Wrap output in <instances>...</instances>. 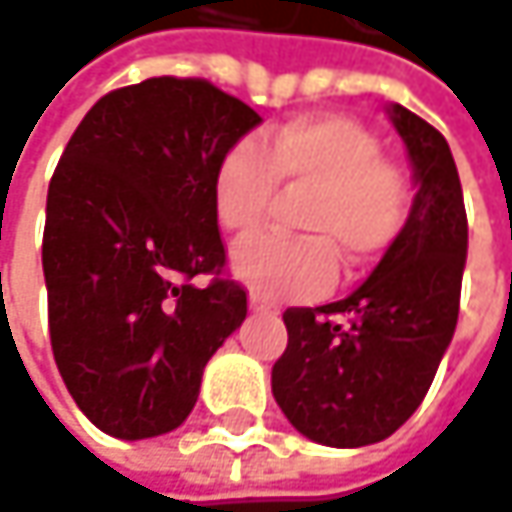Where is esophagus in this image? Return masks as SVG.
<instances>
[{
    "mask_svg": "<svg viewBox=\"0 0 512 512\" xmlns=\"http://www.w3.org/2000/svg\"><path fill=\"white\" fill-rule=\"evenodd\" d=\"M250 311H276V306L259 294H250Z\"/></svg>",
    "mask_w": 512,
    "mask_h": 512,
    "instance_id": "esophagus-1",
    "label": "esophagus"
}]
</instances>
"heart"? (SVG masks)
<instances>
[{
	"label": "heart",
	"mask_w": 512,
	"mask_h": 512,
	"mask_svg": "<svg viewBox=\"0 0 512 512\" xmlns=\"http://www.w3.org/2000/svg\"><path fill=\"white\" fill-rule=\"evenodd\" d=\"M276 186L309 192L297 227L309 236H262L241 244L233 268L256 294L314 300L338 282V259L361 271L402 238L414 212V183L384 157L382 142L349 116H300L241 139L215 165L212 203L221 227L253 236L265 227Z\"/></svg>",
	"instance_id": "obj_1"
}]
</instances>
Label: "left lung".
<instances>
[{
    "instance_id": "obj_1",
    "label": "left lung",
    "mask_w": 512,
    "mask_h": 512,
    "mask_svg": "<svg viewBox=\"0 0 512 512\" xmlns=\"http://www.w3.org/2000/svg\"><path fill=\"white\" fill-rule=\"evenodd\" d=\"M390 119L420 183L411 224L347 300L285 309L271 373L288 422L335 449L379 443L420 408L460 309L466 209L449 142L402 104Z\"/></svg>"
}]
</instances>
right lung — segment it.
<instances>
[{"instance_id": "add662e5", "label": "right lung", "mask_w": 512, "mask_h": 512, "mask_svg": "<svg viewBox=\"0 0 512 512\" xmlns=\"http://www.w3.org/2000/svg\"><path fill=\"white\" fill-rule=\"evenodd\" d=\"M259 122L203 78L160 75L98 98L57 163L43 233L52 352L75 405L110 437L177 428L206 361L247 317L212 177Z\"/></svg>"}]
</instances>
